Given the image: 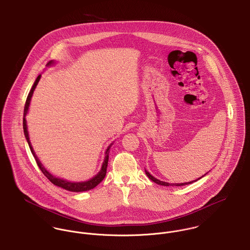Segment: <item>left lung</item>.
Instances as JSON below:
<instances>
[{
	"instance_id": "1",
	"label": "left lung",
	"mask_w": 250,
	"mask_h": 250,
	"mask_svg": "<svg viewBox=\"0 0 250 250\" xmlns=\"http://www.w3.org/2000/svg\"><path fill=\"white\" fill-rule=\"evenodd\" d=\"M145 172H146V175L148 176V178L151 180L153 183H155V184H157V185H160V186H166V187H169V186H171L170 184H168V183H165V182H162V181H159V180H157V179H155L154 177H152L151 175H150V173L147 171V170H145ZM206 175V174H205ZM204 175V176H205ZM204 176H202L201 178H203ZM200 178V179H201ZM200 179H197L196 181H198ZM196 181H192V182H189V183H184V184H173V186H176V187H181V186H186V185H189V184H191V183H194V182H196Z\"/></svg>"
}]
</instances>
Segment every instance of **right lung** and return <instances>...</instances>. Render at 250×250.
I'll return each mask as SVG.
<instances>
[{
  "instance_id": "right-lung-1",
  "label": "right lung",
  "mask_w": 250,
  "mask_h": 250,
  "mask_svg": "<svg viewBox=\"0 0 250 250\" xmlns=\"http://www.w3.org/2000/svg\"><path fill=\"white\" fill-rule=\"evenodd\" d=\"M54 62L50 61L47 64L50 65L53 64ZM41 76L42 75H39L38 78L36 79L28 97H27V100H26V103H25V107H24V118H23V128H24V134H25V137L27 139V142L29 144V147L31 149V151L33 153V155L35 156V159L37 161V164L38 166L40 167V169L42 170V172L44 174V176L50 181L51 183L57 187H60L63 189H66L68 191H73V192H82V191H87V190H90V189H93L94 188H96L99 184H100L102 182V180L104 179L105 175H106V170H107V165H108V158H109V149L111 147V145L107 148V150L105 151V158H104V162L102 164V167H101V170L99 172V174L94 177L93 179L87 181V182H81V183H71V182H67L65 180H62V179H60V178H56L54 177L52 174H50L44 167L43 165L41 163V161L39 160L38 156L36 155L35 151L33 150V147L31 145V142H30V138H29V133H28V130H27V123H26V115H27V112H28V109H29V105H30V102H31V99H32V96H33V93L41 79Z\"/></svg>"
}]
</instances>
